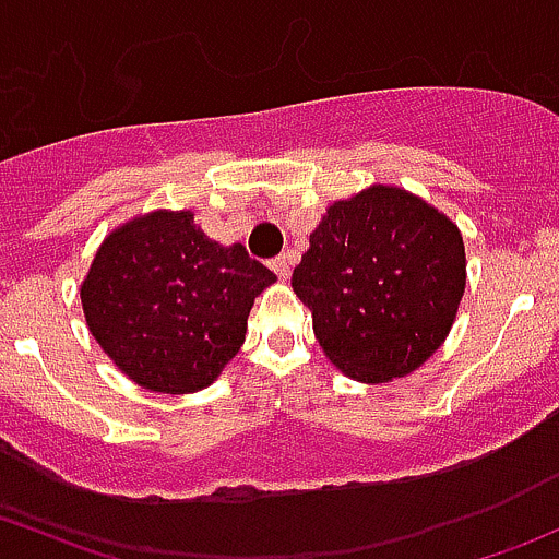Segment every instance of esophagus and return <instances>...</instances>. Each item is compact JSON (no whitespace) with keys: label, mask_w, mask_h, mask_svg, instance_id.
Instances as JSON below:
<instances>
[{"label":"esophagus","mask_w":559,"mask_h":559,"mask_svg":"<svg viewBox=\"0 0 559 559\" xmlns=\"http://www.w3.org/2000/svg\"><path fill=\"white\" fill-rule=\"evenodd\" d=\"M270 267L275 270V275H278V278H289V273H292V259L286 257V253H281V257H275L273 262H270Z\"/></svg>","instance_id":"obj_1"}]
</instances>
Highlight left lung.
Instances as JSON below:
<instances>
[{"label":"left lung","instance_id":"8db88e82","mask_svg":"<svg viewBox=\"0 0 559 559\" xmlns=\"http://www.w3.org/2000/svg\"><path fill=\"white\" fill-rule=\"evenodd\" d=\"M292 289L332 365L384 384L447 341L465 292V246L456 224L425 200L370 186L330 205Z\"/></svg>","mask_w":559,"mask_h":559}]
</instances>
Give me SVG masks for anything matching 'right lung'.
Here are the masks:
<instances>
[{"label":"right lung","instance_id":"1","mask_svg":"<svg viewBox=\"0 0 559 559\" xmlns=\"http://www.w3.org/2000/svg\"><path fill=\"white\" fill-rule=\"evenodd\" d=\"M273 281L240 243L207 238L189 211H156L107 235L81 302L92 335L134 384L183 394L240 352L253 297Z\"/></svg>","mask_w":559,"mask_h":559}]
</instances>
